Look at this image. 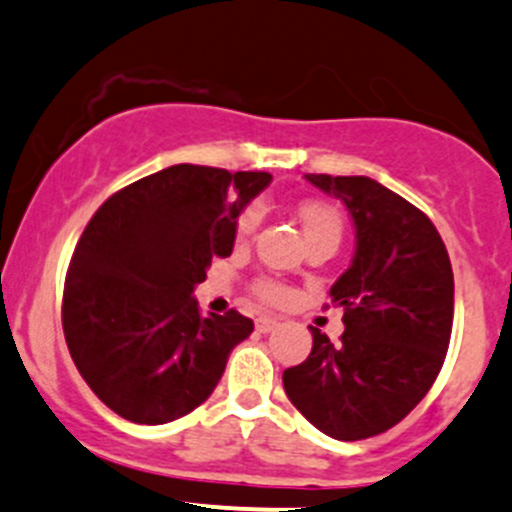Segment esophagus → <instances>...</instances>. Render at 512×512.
I'll return each mask as SVG.
<instances>
[{
    "instance_id": "34e87169",
    "label": "esophagus",
    "mask_w": 512,
    "mask_h": 512,
    "mask_svg": "<svg viewBox=\"0 0 512 512\" xmlns=\"http://www.w3.org/2000/svg\"><path fill=\"white\" fill-rule=\"evenodd\" d=\"M274 328H279V321L272 319V316H260L257 319V331L260 333H272Z\"/></svg>"
}]
</instances>
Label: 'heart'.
<instances>
[{
  "label": "heart",
  "mask_w": 512,
  "mask_h": 512,
  "mask_svg": "<svg viewBox=\"0 0 512 512\" xmlns=\"http://www.w3.org/2000/svg\"><path fill=\"white\" fill-rule=\"evenodd\" d=\"M262 220V208L260 206H247L242 208V213L235 218V238L247 240L257 230ZM299 220L301 228H304L306 238H316V235H333V238L341 240L343 233V215L338 208L328 206V203H306L299 208ZM257 297L270 301V304H284L289 299V289L282 284L270 282V279H260L255 284Z\"/></svg>",
  "instance_id": "1"
}]
</instances>
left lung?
<instances>
[{
  "instance_id": "8db88e82",
  "label": "left lung",
  "mask_w": 512,
  "mask_h": 512,
  "mask_svg": "<svg viewBox=\"0 0 512 512\" xmlns=\"http://www.w3.org/2000/svg\"><path fill=\"white\" fill-rule=\"evenodd\" d=\"M341 198L355 225L351 267L331 287L341 341L311 328L304 363L282 375L292 405L341 441L383 434L419 405L444 365L454 321V272L432 220L368 176L306 174Z\"/></svg>"
}]
</instances>
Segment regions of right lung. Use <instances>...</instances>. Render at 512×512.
Listing matches in <instances>:
<instances>
[{
  "instance_id": "obj_1",
  "label": "right lung",
  "mask_w": 512,
  "mask_h": 512,
  "mask_svg": "<svg viewBox=\"0 0 512 512\" xmlns=\"http://www.w3.org/2000/svg\"><path fill=\"white\" fill-rule=\"evenodd\" d=\"M265 171L176 164L117 191L90 218L63 289V333L90 390L134 424H166L211 397L252 319L198 311L193 289L228 257Z\"/></svg>"
}]
</instances>
